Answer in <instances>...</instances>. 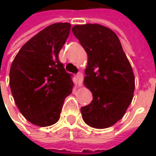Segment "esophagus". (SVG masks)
I'll use <instances>...</instances> for the list:
<instances>
[{
    "label": "esophagus",
    "mask_w": 156,
    "mask_h": 156,
    "mask_svg": "<svg viewBox=\"0 0 156 156\" xmlns=\"http://www.w3.org/2000/svg\"><path fill=\"white\" fill-rule=\"evenodd\" d=\"M76 83L79 86L82 85V80H83V75L81 73H77L76 76Z\"/></svg>",
    "instance_id": "1"
}]
</instances>
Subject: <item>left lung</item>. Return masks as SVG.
Wrapping results in <instances>:
<instances>
[{
	"mask_svg": "<svg viewBox=\"0 0 156 156\" xmlns=\"http://www.w3.org/2000/svg\"><path fill=\"white\" fill-rule=\"evenodd\" d=\"M88 55L85 86L93 100L80 108L83 121L94 128H108L125 114L133 99L135 76L116 34L100 24L72 28Z\"/></svg>",
	"mask_w": 156,
	"mask_h": 156,
	"instance_id": "obj_1",
	"label": "left lung"
}]
</instances>
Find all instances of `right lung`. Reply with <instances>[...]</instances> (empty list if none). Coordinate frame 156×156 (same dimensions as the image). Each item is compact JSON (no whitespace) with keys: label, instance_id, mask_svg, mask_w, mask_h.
Masks as SVG:
<instances>
[{"label":"right lung","instance_id":"1","mask_svg":"<svg viewBox=\"0 0 156 156\" xmlns=\"http://www.w3.org/2000/svg\"><path fill=\"white\" fill-rule=\"evenodd\" d=\"M70 23H54L30 39L10 68V88L21 114L33 124L49 126L60 119L64 99L72 93L71 74L59 61Z\"/></svg>","mask_w":156,"mask_h":156}]
</instances>
